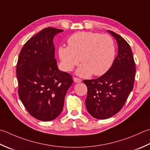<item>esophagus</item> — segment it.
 <instances>
[{
	"label": "esophagus",
	"instance_id": "esophagus-1",
	"mask_svg": "<svg viewBox=\"0 0 150 150\" xmlns=\"http://www.w3.org/2000/svg\"><path fill=\"white\" fill-rule=\"evenodd\" d=\"M73 81H74L75 83H81V82L82 81L81 79H79V78H77V77H74V78H73Z\"/></svg>",
	"mask_w": 150,
	"mask_h": 150
}]
</instances>
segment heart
I'll return each mask as SVG.
<instances>
[{
  "label": "heart",
  "mask_w": 150,
  "mask_h": 150,
  "mask_svg": "<svg viewBox=\"0 0 150 150\" xmlns=\"http://www.w3.org/2000/svg\"><path fill=\"white\" fill-rule=\"evenodd\" d=\"M69 47H60L58 54L63 68L70 71L81 61L76 74L83 77L103 75L112 65L115 45L108 35L92 32L75 33L67 40Z\"/></svg>",
  "instance_id": "obj_1"
}]
</instances>
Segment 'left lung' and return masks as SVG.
I'll list each match as a JSON object with an SVG mask.
<instances>
[{
	"label": "left lung",
	"mask_w": 150,
	"mask_h": 150,
	"mask_svg": "<svg viewBox=\"0 0 150 150\" xmlns=\"http://www.w3.org/2000/svg\"><path fill=\"white\" fill-rule=\"evenodd\" d=\"M108 32L118 43V55L110 68L100 77L84 80L88 88L85 103L88 112L97 119H107L121 110L133 88L135 63L128 43L112 31Z\"/></svg>",
	"instance_id": "obj_1"
}]
</instances>
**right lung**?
I'll return each instance as SVG.
<instances>
[{"label":"right lung","instance_id":"obj_1","mask_svg":"<svg viewBox=\"0 0 150 150\" xmlns=\"http://www.w3.org/2000/svg\"><path fill=\"white\" fill-rule=\"evenodd\" d=\"M63 30L48 27L28 40L17 64L19 96L31 116L51 121L63 110L71 76L58 69L54 58V37Z\"/></svg>","mask_w":150,"mask_h":150}]
</instances>
